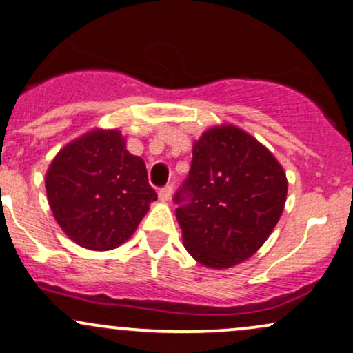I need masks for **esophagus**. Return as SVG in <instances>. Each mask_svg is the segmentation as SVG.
<instances>
[{"mask_svg":"<svg viewBox=\"0 0 353 353\" xmlns=\"http://www.w3.org/2000/svg\"><path fill=\"white\" fill-rule=\"evenodd\" d=\"M172 193H173V186L167 185V186H163V188L159 190V198L161 201H168L170 198H172Z\"/></svg>","mask_w":353,"mask_h":353,"instance_id":"1","label":"esophagus"}]
</instances>
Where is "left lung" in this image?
<instances>
[{
  "mask_svg": "<svg viewBox=\"0 0 353 353\" xmlns=\"http://www.w3.org/2000/svg\"><path fill=\"white\" fill-rule=\"evenodd\" d=\"M285 194L283 167L258 140L233 125L205 132L173 196L186 251L208 268L243 263L274 230Z\"/></svg>",
  "mask_w": 353,
  "mask_h": 353,
  "instance_id": "obj_1",
  "label": "left lung"
}]
</instances>
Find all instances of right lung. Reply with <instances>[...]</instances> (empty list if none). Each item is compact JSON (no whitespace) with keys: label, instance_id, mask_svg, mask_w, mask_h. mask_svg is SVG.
<instances>
[{"label":"right lung","instance_id":"right-lung-1","mask_svg":"<svg viewBox=\"0 0 353 353\" xmlns=\"http://www.w3.org/2000/svg\"><path fill=\"white\" fill-rule=\"evenodd\" d=\"M46 192L62 231L94 251L127 241L157 200L145 161L127 152L117 130H94L62 148Z\"/></svg>","mask_w":353,"mask_h":353}]
</instances>
